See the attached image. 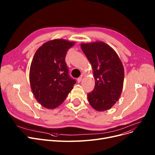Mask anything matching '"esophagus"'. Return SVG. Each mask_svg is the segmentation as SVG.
<instances>
[{"instance_id": "esophagus-1", "label": "esophagus", "mask_w": 155, "mask_h": 155, "mask_svg": "<svg viewBox=\"0 0 155 155\" xmlns=\"http://www.w3.org/2000/svg\"><path fill=\"white\" fill-rule=\"evenodd\" d=\"M82 77H79V78H77V82H78V83H80L81 81H82Z\"/></svg>"}]
</instances>
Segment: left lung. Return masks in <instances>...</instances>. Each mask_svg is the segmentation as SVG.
<instances>
[{
    "mask_svg": "<svg viewBox=\"0 0 155 155\" xmlns=\"http://www.w3.org/2000/svg\"><path fill=\"white\" fill-rule=\"evenodd\" d=\"M80 46L92 64L95 82L93 91L87 94L88 102L96 110L110 109L123 91V63L116 52L104 42L82 43Z\"/></svg>",
    "mask_w": 155,
    "mask_h": 155,
    "instance_id": "8db88e82",
    "label": "left lung"
}]
</instances>
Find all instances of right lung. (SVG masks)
Segmentation results:
<instances>
[{
  "mask_svg": "<svg viewBox=\"0 0 155 155\" xmlns=\"http://www.w3.org/2000/svg\"><path fill=\"white\" fill-rule=\"evenodd\" d=\"M75 42L62 39L44 43L35 53L31 64L29 80L37 101L45 108L61 105L76 84L68 75L65 56Z\"/></svg>",
  "mask_w": 155,
  "mask_h": 155,
  "instance_id": "obj_1",
  "label": "right lung"
}]
</instances>
